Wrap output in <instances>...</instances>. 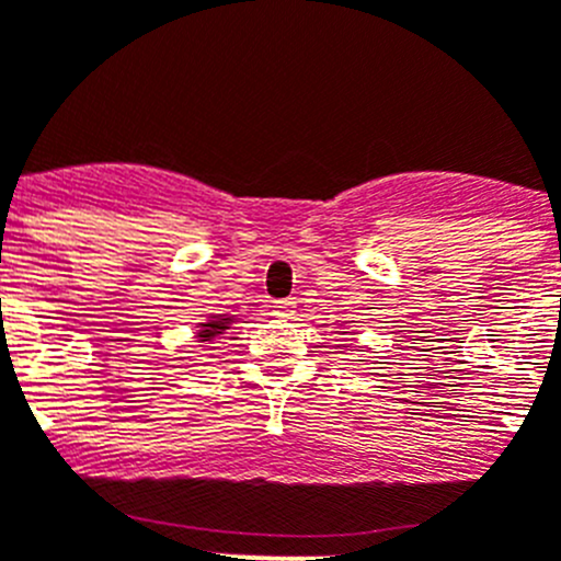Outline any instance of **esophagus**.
<instances>
[{"instance_id":"34e87169","label":"esophagus","mask_w":561,"mask_h":561,"mask_svg":"<svg viewBox=\"0 0 561 561\" xmlns=\"http://www.w3.org/2000/svg\"><path fill=\"white\" fill-rule=\"evenodd\" d=\"M293 312H296V301H276L274 304L276 318H293Z\"/></svg>"}]
</instances>
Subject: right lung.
Masks as SVG:
<instances>
[{"instance_id": "1", "label": "right lung", "mask_w": 561, "mask_h": 561, "mask_svg": "<svg viewBox=\"0 0 561 561\" xmlns=\"http://www.w3.org/2000/svg\"><path fill=\"white\" fill-rule=\"evenodd\" d=\"M236 323H238L236 314H225V312L210 314V318H205L203 323L194 325V342H199V347H210L214 342H219Z\"/></svg>"}]
</instances>
